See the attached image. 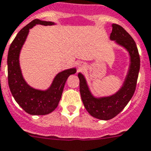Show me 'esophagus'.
Listing matches in <instances>:
<instances>
[{"instance_id": "esophagus-1", "label": "esophagus", "mask_w": 151, "mask_h": 151, "mask_svg": "<svg viewBox=\"0 0 151 151\" xmlns=\"http://www.w3.org/2000/svg\"><path fill=\"white\" fill-rule=\"evenodd\" d=\"M84 67H85L84 63L80 62V63H78V64H77V69H78V70H82V69H83V68H84Z\"/></svg>"}]
</instances>
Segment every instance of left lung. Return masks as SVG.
<instances>
[{
    "mask_svg": "<svg viewBox=\"0 0 151 151\" xmlns=\"http://www.w3.org/2000/svg\"><path fill=\"white\" fill-rule=\"evenodd\" d=\"M112 27L110 40L125 48L130 56V65L121 88L112 96L95 97L89 89L84 76L78 73L80 93L85 109L93 117L101 120L113 119L126 106L135 91L140 70V56L135 42L121 26L112 24Z\"/></svg>",
    "mask_w": 151,
    "mask_h": 151,
    "instance_id": "1",
    "label": "left lung"
}]
</instances>
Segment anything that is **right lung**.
<instances>
[{"instance_id":"1","label":"right lung","mask_w":151,"mask_h":151,"mask_svg":"<svg viewBox=\"0 0 151 151\" xmlns=\"http://www.w3.org/2000/svg\"><path fill=\"white\" fill-rule=\"evenodd\" d=\"M37 24L52 26L55 23L36 19L18 32L9 48L7 72L10 92L19 106L30 115H43L51 113L57 108L67 79L70 74H75L77 70L73 68L58 73L45 90L32 88L26 82L19 66V53L29 29Z\"/></svg>"}]
</instances>
